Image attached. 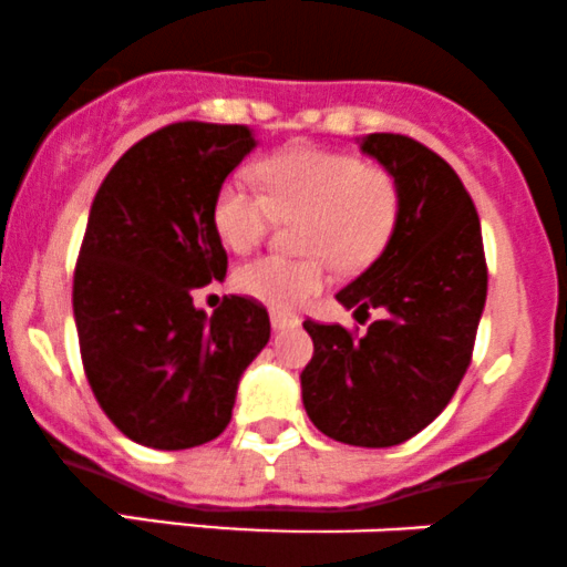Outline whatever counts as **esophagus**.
Wrapping results in <instances>:
<instances>
[{"mask_svg": "<svg viewBox=\"0 0 567 567\" xmlns=\"http://www.w3.org/2000/svg\"><path fill=\"white\" fill-rule=\"evenodd\" d=\"M271 328L277 330H290V328H298V317L292 315H282V311H271Z\"/></svg>", "mask_w": 567, "mask_h": 567, "instance_id": "esophagus-1", "label": "esophagus"}]
</instances>
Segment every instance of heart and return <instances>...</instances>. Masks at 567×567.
<instances>
[{
	"label": "heart",
	"mask_w": 567,
	"mask_h": 567,
	"mask_svg": "<svg viewBox=\"0 0 567 567\" xmlns=\"http://www.w3.org/2000/svg\"><path fill=\"white\" fill-rule=\"evenodd\" d=\"M264 194L231 178L220 186L213 220L234 252L252 250L277 220H298V247L309 256H261L239 266L234 285L271 309H296L328 282V261L357 271L386 247L400 210L394 178L341 152L292 146L258 165Z\"/></svg>",
	"instance_id": "1"
}]
</instances>
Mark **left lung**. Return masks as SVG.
I'll return each mask as SVG.
<instances>
[{
    "label": "left lung",
    "instance_id": "left-lung-1",
    "mask_svg": "<svg viewBox=\"0 0 567 567\" xmlns=\"http://www.w3.org/2000/svg\"><path fill=\"white\" fill-rule=\"evenodd\" d=\"M400 194L386 247L338 301L365 322L357 338L341 324L306 320L315 357L301 373L303 408L330 440L392 447L445 410L472 362L487 296L483 231L461 178L424 143L394 133L360 138Z\"/></svg>",
    "mask_w": 567,
    "mask_h": 567
}]
</instances>
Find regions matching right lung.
I'll list each match as a JSON object with an SVG mask.
<instances>
[{
	"label": "right lung",
	"instance_id": "1",
	"mask_svg": "<svg viewBox=\"0 0 567 567\" xmlns=\"http://www.w3.org/2000/svg\"><path fill=\"white\" fill-rule=\"evenodd\" d=\"M252 148L245 125L175 122L127 148L90 207L74 269L82 365L97 405L138 445L216 440L269 343L252 298L226 296L210 317L194 306V288L226 277L213 205Z\"/></svg>",
	"mask_w": 567,
	"mask_h": 567
}]
</instances>
